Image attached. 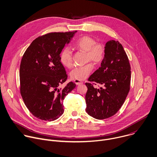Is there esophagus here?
I'll use <instances>...</instances> for the list:
<instances>
[{
  "instance_id": "esophagus-1",
  "label": "esophagus",
  "mask_w": 157,
  "mask_h": 157,
  "mask_svg": "<svg viewBox=\"0 0 157 157\" xmlns=\"http://www.w3.org/2000/svg\"><path fill=\"white\" fill-rule=\"evenodd\" d=\"M74 82L77 85H80V84H82L83 83V82L80 81V80H74Z\"/></svg>"
}]
</instances>
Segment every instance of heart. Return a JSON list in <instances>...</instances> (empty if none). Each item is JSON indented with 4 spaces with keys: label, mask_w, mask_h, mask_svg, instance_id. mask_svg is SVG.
Instances as JSON below:
<instances>
[{
    "label": "heart",
    "mask_w": 157,
    "mask_h": 157,
    "mask_svg": "<svg viewBox=\"0 0 157 157\" xmlns=\"http://www.w3.org/2000/svg\"><path fill=\"white\" fill-rule=\"evenodd\" d=\"M75 48L86 52L87 59L96 63H101L105 55V47L100 42H96V40L91 37L84 36L79 38L75 43ZM61 63L65 67L70 68L73 64L72 56L69 48H64L59 54ZM93 69V65L91 63L87 64L83 66L74 68L71 72V77L72 79L83 80L86 78Z\"/></svg>",
    "instance_id": "obj_1"
}]
</instances>
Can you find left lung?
Returning a JSON list of instances; mask_svg holds the SVG:
<instances>
[{
    "mask_svg": "<svg viewBox=\"0 0 157 157\" xmlns=\"http://www.w3.org/2000/svg\"><path fill=\"white\" fill-rule=\"evenodd\" d=\"M88 80L99 83L104 88L97 89L90 83H85L88 88L85 96L88 114L98 120L115 115L126 99L131 81L128 58L118 41L111 40L105 44L101 67Z\"/></svg>",
    "mask_w": 157,
    "mask_h": 157,
    "instance_id": "1",
    "label": "left lung"
}]
</instances>
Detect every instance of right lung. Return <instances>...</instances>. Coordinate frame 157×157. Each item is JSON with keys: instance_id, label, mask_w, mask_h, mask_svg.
<instances>
[{"instance_id": "add662e5", "label": "right lung", "mask_w": 157, "mask_h": 157, "mask_svg": "<svg viewBox=\"0 0 157 157\" xmlns=\"http://www.w3.org/2000/svg\"><path fill=\"white\" fill-rule=\"evenodd\" d=\"M77 31L52 33L36 39L25 52L20 64V92L30 112L42 120L53 121L63 112V101L75 83L61 85L67 75L59 54Z\"/></svg>"}]
</instances>
